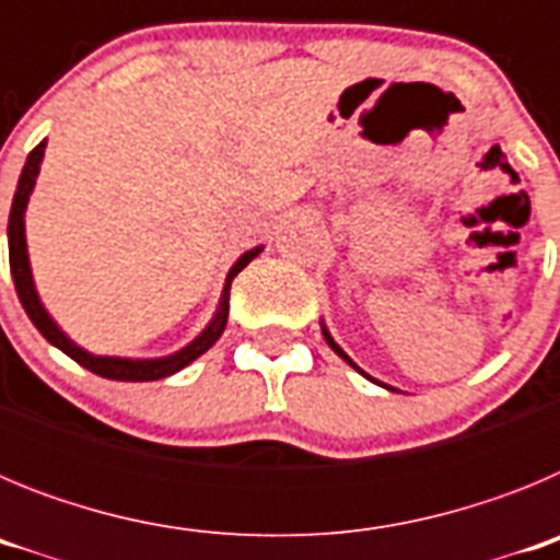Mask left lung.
<instances>
[{
  "instance_id": "left-lung-1",
  "label": "left lung",
  "mask_w": 560,
  "mask_h": 560,
  "mask_svg": "<svg viewBox=\"0 0 560 560\" xmlns=\"http://www.w3.org/2000/svg\"><path fill=\"white\" fill-rule=\"evenodd\" d=\"M323 336H325V341H328V345H330V350H334V353H336V355H339V359H345V361H348L350 368H353V370H359V373H361V375H368V373H364V370H361V368H359V364H355V361H353V359H350V355H348V353H345V350H341V348H339V345H336V341H334V336H330V330H328V328H325V323H323ZM368 378H370V375H368ZM370 381H375V378H370ZM375 384H381V381H375ZM381 387H387V384H381ZM387 389H393V387H387Z\"/></svg>"
}]
</instances>
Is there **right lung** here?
<instances>
[{
  "instance_id": "1",
  "label": "right lung",
  "mask_w": 560,
  "mask_h": 560,
  "mask_svg": "<svg viewBox=\"0 0 560 560\" xmlns=\"http://www.w3.org/2000/svg\"><path fill=\"white\" fill-rule=\"evenodd\" d=\"M44 148H47V140L38 142L33 151H30L27 162L22 167V176H19L16 192H13V207H10V219H8V249H10V275H13V283H16V294L22 300V308L27 311L30 323L36 325L38 334L49 341V345H56L61 353H67L69 359H75L81 368L92 370V373L103 375V378L112 381H156V378H167V375L179 373L182 368H187L190 361L199 359L201 353L219 341V336L224 334L226 328V316H230V285L232 280L237 277V271L246 269V266L255 260L264 246H255V249L244 252V255L237 257L235 266L226 275L224 291H221L219 308L212 314V319L207 323V328L201 330L190 345H185L182 350L171 355H160V359H122V355H95L83 350L81 345L69 339L52 316L47 314L44 308L42 296H38L36 283H33V269H30V255H27V237H24V210H27L30 192L36 187L38 171H42V160H44Z\"/></svg>"
}]
</instances>
